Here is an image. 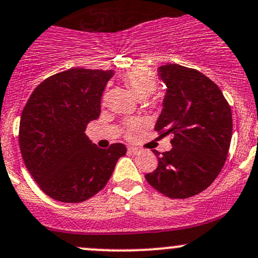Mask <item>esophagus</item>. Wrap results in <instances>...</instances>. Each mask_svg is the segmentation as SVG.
<instances>
[{"mask_svg":"<svg viewBox=\"0 0 258 258\" xmlns=\"http://www.w3.org/2000/svg\"><path fill=\"white\" fill-rule=\"evenodd\" d=\"M128 152L132 153V154H140L141 153V149L137 148V147H132V146H128Z\"/></svg>","mask_w":258,"mask_h":258,"instance_id":"34e87169","label":"esophagus"}]
</instances>
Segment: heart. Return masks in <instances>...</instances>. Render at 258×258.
Returning <instances> with one entry per match:
<instances>
[{
	"label": "heart",
	"instance_id": "1",
	"mask_svg": "<svg viewBox=\"0 0 258 258\" xmlns=\"http://www.w3.org/2000/svg\"><path fill=\"white\" fill-rule=\"evenodd\" d=\"M122 81L127 87L134 92L137 98H148L155 92L158 87V81L154 73L146 67H134L122 76ZM140 127L137 120H130L126 122V128L128 132L135 131Z\"/></svg>",
	"mask_w": 258,
	"mask_h": 258
}]
</instances>
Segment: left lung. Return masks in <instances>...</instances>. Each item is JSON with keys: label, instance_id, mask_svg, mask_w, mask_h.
<instances>
[{"label": "left lung", "instance_id": "8db88e82", "mask_svg": "<svg viewBox=\"0 0 258 258\" xmlns=\"http://www.w3.org/2000/svg\"><path fill=\"white\" fill-rule=\"evenodd\" d=\"M166 84L154 130L172 134L169 152L153 151L158 168L149 185L169 198H188L206 189L224 165L233 134L231 109L222 90L200 71L169 63L158 69Z\"/></svg>", "mask_w": 258, "mask_h": 258}]
</instances>
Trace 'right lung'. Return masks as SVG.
I'll list each match as a JSON object with an SVG mask.
<instances>
[{
	"instance_id": "right-lung-1",
	"label": "right lung",
	"mask_w": 258,
	"mask_h": 258,
	"mask_svg": "<svg viewBox=\"0 0 258 258\" xmlns=\"http://www.w3.org/2000/svg\"><path fill=\"white\" fill-rule=\"evenodd\" d=\"M114 71L70 69L41 82L19 123V148L41 191L64 203L84 202L105 187L122 143L101 149L86 135L100 115L104 89Z\"/></svg>"
}]
</instances>
